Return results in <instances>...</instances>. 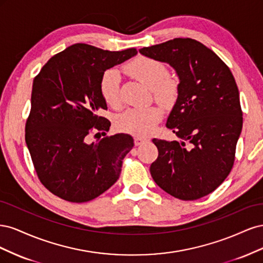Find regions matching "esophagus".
Returning a JSON list of instances; mask_svg holds the SVG:
<instances>
[{"mask_svg": "<svg viewBox=\"0 0 263 263\" xmlns=\"http://www.w3.org/2000/svg\"><path fill=\"white\" fill-rule=\"evenodd\" d=\"M149 139L145 138V137H135V145L136 146H140L142 144H145Z\"/></svg>", "mask_w": 263, "mask_h": 263, "instance_id": "esophagus-1", "label": "esophagus"}]
</instances>
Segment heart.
Segmentation results:
<instances>
[{
	"label": "heart",
	"instance_id": "heart-1",
	"mask_svg": "<svg viewBox=\"0 0 263 263\" xmlns=\"http://www.w3.org/2000/svg\"><path fill=\"white\" fill-rule=\"evenodd\" d=\"M126 72L146 84L154 92L156 100L163 105L172 103L177 97L178 85L168 77V69L155 59L139 57L127 63ZM121 74L117 70L110 69L102 76L100 92L103 100L109 106H116L119 102ZM161 112L156 107H134L126 109L116 117V128L124 133L137 136L147 135L160 121Z\"/></svg>",
	"mask_w": 263,
	"mask_h": 263
}]
</instances>
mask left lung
I'll list each match as a JSON object with an SVG mask.
<instances>
[{"label":"left lung","instance_id":"left-lung-1","mask_svg":"<svg viewBox=\"0 0 263 263\" xmlns=\"http://www.w3.org/2000/svg\"><path fill=\"white\" fill-rule=\"evenodd\" d=\"M139 52L168 63L179 78L165 126L181 140L153 139L159 155L150 165L151 177L170 195L197 200L224 182L235 161L242 112L234 76L216 53L191 38H174Z\"/></svg>","mask_w":263,"mask_h":263}]
</instances>
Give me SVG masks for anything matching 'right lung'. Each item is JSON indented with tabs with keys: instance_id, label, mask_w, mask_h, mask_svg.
Wrapping results in <instances>:
<instances>
[{
	"instance_id": "obj_1",
	"label": "right lung",
	"mask_w": 263,
	"mask_h": 263,
	"mask_svg": "<svg viewBox=\"0 0 263 263\" xmlns=\"http://www.w3.org/2000/svg\"><path fill=\"white\" fill-rule=\"evenodd\" d=\"M136 54L135 48L109 51L74 44L54 54L34 79L25 140L39 180L52 194L83 203L118 180L123 159L134 147L130 135L86 140L92 129L107 132L110 126L99 116L107 108L100 92L102 76Z\"/></svg>"
}]
</instances>
